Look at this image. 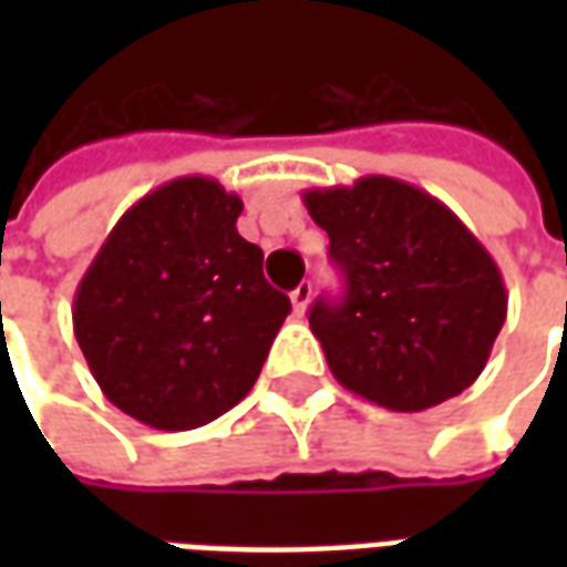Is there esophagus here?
I'll list each match as a JSON object with an SVG mask.
<instances>
[{
    "label": "esophagus",
    "instance_id": "1",
    "mask_svg": "<svg viewBox=\"0 0 567 567\" xmlns=\"http://www.w3.org/2000/svg\"><path fill=\"white\" fill-rule=\"evenodd\" d=\"M309 300H312V285L300 282L295 291H291V307H295V316H303V312H307Z\"/></svg>",
    "mask_w": 567,
    "mask_h": 567
}]
</instances>
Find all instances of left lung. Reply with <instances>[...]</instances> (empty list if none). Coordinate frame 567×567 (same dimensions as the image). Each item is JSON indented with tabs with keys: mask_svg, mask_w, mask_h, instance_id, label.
Listing matches in <instances>:
<instances>
[{
	"mask_svg": "<svg viewBox=\"0 0 567 567\" xmlns=\"http://www.w3.org/2000/svg\"><path fill=\"white\" fill-rule=\"evenodd\" d=\"M303 206L346 276L343 303L309 309L337 382L394 413L474 385L507 319V291L462 218L389 175L309 187Z\"/></svg>",
	"mask_w": 567,
	"mask_h": 567,
	"instance_id": "8db88e82",
	"label": "left lung"
}]
</instances>
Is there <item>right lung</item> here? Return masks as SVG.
Instances as JSON below:
<instances>
[{"label": "right lung", "instance_id": "add662e5", "mask_svg": "<svg viewBox=\"0 0 567 567\" xmlns=\"http://www.w3.org/2000/svg\"><path fill=\"white\" fill-rule=\"evenodd\" d=\"M239 212L215 178H173L121 215L81 276L75 340L105 398L142 425L187 431L239 404L291 312Z\"/></svg>", "mask_w": 567, "mask_h": 567}]
</instances>
